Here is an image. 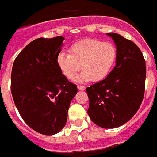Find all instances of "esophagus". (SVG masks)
I'll return each mask as SVG.
<instances>
[{"instance_id":"esophagus-1","label":"esophagus","mask_w":157,"mask_h":157,"mask_svg":"<svg viewBox=\"0 0 157 157\" xmlns=\"http://www.w3.org/2000/svg\"><path fill=\"white\" fill-rule=\"evenodd\" d=\"M85 86H78V89L79 90H85Z\"/></svg>"}]
</instances>
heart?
I'll list each match as a JSON object with an SVG mask.
<instances>
[{"mask_svg":"<svg viewBox=\"0 0 157 157\" xmlns=\"http://www.w3.org/2000/svg\"><path fill=\"white\" fill-rule=\"evenodd\" d=\"M69 52H60L57 65L64 76L72 79L82 68L77 81L83 82L104 79L114 66L117 49L113 44L95 39H85L72 44Z\"/></svg>","mask_w":157,"mask_h":157,"instance_id":"b5f03b06","label":"heart"}]
</instances>
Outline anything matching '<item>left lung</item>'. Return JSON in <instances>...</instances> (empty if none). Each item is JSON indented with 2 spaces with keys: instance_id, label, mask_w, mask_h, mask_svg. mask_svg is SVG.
<instances>
[{
  "instance_id": "1",
  "label": "left lung",
  "mask_w": 157,
  "mask_h": 157,
  "mask_svg": "<svg viewBox=\"0 0 157 157\" xmlns=\"http://www.w3.org/2000/svg\"><path fill=\"white\" fill-rule=\"evenodd\" d=\"M117 47L116 65L105 79L86 88L87 113L104 128L121 126L130 120L142 102L145 87V60L134 43L117 33H107Z\"/></svg>"
}]
</instances>
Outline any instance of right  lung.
<instances>
[{"instance_id": "add662e5", "label": "right lung", "mask_w": 157, "mask_h": 157, "mask_svg": "<svg viewBox=\"0 0 157 157\" xmlns=\"http://www.w3.org/2000/svg\"><path fill=\"white\" fill-rule=\"evenodd\" d=\"M64 37L39 38L25 47L13 63L11 91L23 120L44 135L65 126L70 103L78 92L57 65Z\"/></svg>"}]
</instances>
